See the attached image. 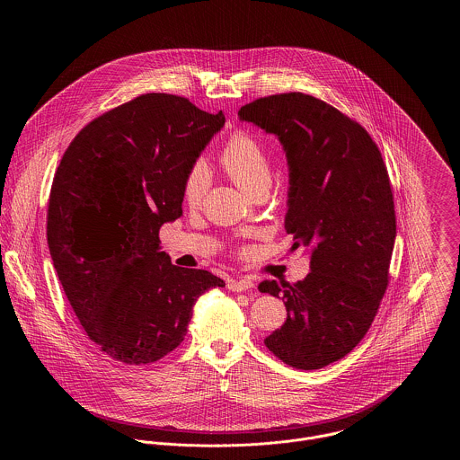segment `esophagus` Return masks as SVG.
<instances>
[{"label": "esophagus", "mask_w": 460, "mask_h": 460, "mask_svg": "<svg viewBox=\"0 0 460 460\" xmlns=\"http://www.w3.org/2000/svg\"><path fill=\"white\" fill-rule=\"evenodd\" d=\"M253 281L252 279H233V281H229L227 283V288L231 289V291H236V293H241V291H246V289H252L253 288Z\"/></svg>", "instance_id": "obj_1"}]
</instances>
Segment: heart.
Returning <instances> with one entry per match:
<instances>
[{"label": "heart", "instance_id": "b5f03b06", "mask_svg": "<svg viewBox=\"0 0 460 460\" xmlns=\"http://www.w3.org/2000/svg\"><path fill=\"white\" fill-rule=\"evenodd\" d=\"M220 167L248 197L267 193L272 182V167L262 141L246 131L233 132L219 155ZM208 188V171L198 162L184 179L182 199L197 208Z\"/></svg>", "mask_w": 460, "mask_h": 460}]
</instances>
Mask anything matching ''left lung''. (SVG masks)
<instances>
[{"label": "left lung", "instance_id": "1", "mask_svg": "<svg viewBox=\"0 0 460 460\" xmlns=\"http://www.w3.org/2000/svg\"><path fill=\"white\" fill-rule=\"evenodd\" d=\"M238 115L281 141L289 167L286 233L291 250L310 253L304 281L259 285L281 296L288 312L263 343L291 367H326L360 343L388 286L396 217L386 165L369 132L310 94L259 98Z\"/></svg>", "mask_w": 460, "mask_h": 460}]
</instances>
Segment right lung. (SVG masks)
I'll use <instances>...</instances> for the list:
<instances>
[{"mask_svg":"<svg viewBox=\"0 0 460 460\" xmlns=\"http://www.w3.org/2000/svg\"><path fill=\"white\" fill-rule=\"evenodd\" d=\"M190 100L148 93L72 139L48 203L49 255L89 340L113 360L152 364L181 345L198 298L226 283L160 252L182 184L224 126Z\"/></svg>","mask_w":460,"mask_h":460,"instance_id":"add662e5","label":"right lung"}]
</instances>
